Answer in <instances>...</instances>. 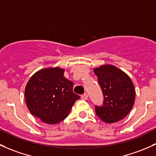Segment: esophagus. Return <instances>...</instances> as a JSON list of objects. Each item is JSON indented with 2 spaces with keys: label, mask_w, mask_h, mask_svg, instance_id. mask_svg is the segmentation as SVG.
I'll list each match as a JSON object with an SVG mask.
<instances>
[{
  "label": "esophagus",
  "mask_w": 156,
  "mask_h": 156,
  "mask_svg": "<svg viewBox=\"0 0 156 156\" xmlns=\"http://www.w3.org/2000/svg\"><path fill=\"white\" fill-rule=\"evenodd\" d=\"M81 99H83V100H87L88 99V96L87 93H83V95H81Z\"/></svg>",
  "instance_id": "obj_1"
}]
</instances>
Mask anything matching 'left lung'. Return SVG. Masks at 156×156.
Listing matches in <instances>:
<instances>
[{
  "label": "left lung",
  "instance_id": "obj_1",
  "mask_svg": "<svg viewBox=\"0 0 156 156\" xmlns=\"http://www.w3.org/2000/svg\"><path fill=\"white\" fill-rule=\"evenodd\" d=\"M102 90L103 105L95 106L96 115L108 123L118 122L127 116L134 105L135 90L131 78L112 65L93 69Z\"/></svg>",
  "mask_w": 156,
  "mask_h": 156
}]
</instances>
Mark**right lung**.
I'll use <instances>...</instances> for the list:
<instances>
[{"instance_id":"right-lung-1","label":"right lung","mask_w":156,"mask_h":156,"mask_svg":"<svg viewBox=\"0 0 156 156\" xmlns=\"http://www.w3.org/2000/svg\"><path fill=\"white\" fill-rule=\"evenodd\" d=\"M63 73L59 67L43 69L34 74L26 85L25 101L31 114L50 125L66 119L80 99Z\"/></svg>"}]
</instances>
